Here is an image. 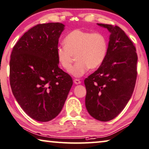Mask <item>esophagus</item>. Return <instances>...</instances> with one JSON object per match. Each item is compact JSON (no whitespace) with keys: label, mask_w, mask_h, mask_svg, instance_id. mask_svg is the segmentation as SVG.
<instances>
[{"label":"esophagus","mask_w":149,"mask_h":149,"mask_svg":"<svg viewBox=\"0 0 149 149\" xmlns=\"http://www.w3.org/2000/svg\"><path fill=\"white\" fill-rule=\"evenodd\" d=\"M74 83H75V84H81V81L79 80V79H75L74 80Z\"/></svg>","instance_id":"34e87169"}]
</instances>
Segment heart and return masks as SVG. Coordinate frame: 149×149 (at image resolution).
Returning a JSON list of instances; mask_svg holds the SVG:
<instances>
[{
  "label": "heart",
  "instance_id": "heart-1",
  "mask_svg": "<svg viewBox=\"0 0 149 149\" xmlns=\"http://www.w3.org/2000/svg\"><path fill=\"white\" fill-rule=\"evenodd\" d=\"M64 46L56 49L55 55L59 65L66 71L70 70L73 56L77 63L70 71L74 77H81L90 70L100 66L108 52V41L104 35L81 29H75L66 35Z\"/></svg>",
  "mask_w": 149,
  "mask_h": 149
}]
</instances>
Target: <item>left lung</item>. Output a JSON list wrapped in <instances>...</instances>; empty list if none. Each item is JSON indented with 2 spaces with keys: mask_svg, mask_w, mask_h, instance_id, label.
Segmentation results:
<instances>
[{
  "mask_svg": "<svg viewBox=\"0 0 149 149\" xmlns=\"http://www.w3.org/2000/svg\"><path fill=\"white\" fill-rule=\"evenodd\" d=\"M110 32L102 64L85 79L86 107L97 120L114 119L125 108L134 91L137 76L136 48L118 26L97 23Z\"/></svg>",
  "mask_w": 149,
  "mask_h": 149,
  "instance_id": "1",
  "label": "left lung"
}]
</instances>
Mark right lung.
I'll return each mask as SVG.
<instances>
[{"label": "right lung", "mask_w": 149, "mask_h": 149, "mask_svg": "<svg viewBox=\"0 0 149 149\" xmlns=\"http://www.w3.org/2000/svg\"><path fill=\"white\" fill-rule=\"evenodd\" d=\"M63 29L60 23L35 25L19 39L11 53L13 94L26 114L37 121L56 117L72 86V78L59 68L55 55Z\"/></svg>", "instance_id": "1"}]
</instances>
